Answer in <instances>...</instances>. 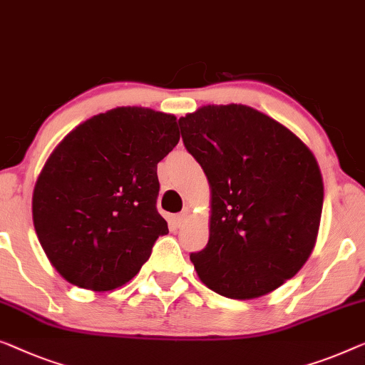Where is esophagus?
<instances>
[{"instance_id":"esophagus-1","label":"esophagus","mask_w":365,"mask_h":365,"mask_svg":"<svg viewBox=\"0 0 365 365\" xmlns=\"http://www.w3.org/2000/svg\"><path fill=\"white\" fill-rule=\"evenodd\" d=\"M187 217H189V214H187V212H181V214L174 215V224H176L178 227H181V225L186 224V222H187Z\"/></svg>"}]
</instances>
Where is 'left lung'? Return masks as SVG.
<instances>
[{
    "instance_id": "8db88e82",
    "label": "left lung",
    "mask_w": 365,
    "mask_h": 365,
    "mask_svg": "<svg viewBox=\"0 0 365 365\" xmlns=\"http://www.w3.org/2000/svg\"><path fill=\"white\" fill-rule=\"evenodd\" d=\"M179 128L212 189L209 242L191 253L200 282L234 299L282 287L318 235L324 189L313 153L247 105H207Z\"/></svg>"
}]
</instances>
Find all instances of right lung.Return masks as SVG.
Here are the masks:
<instances>
[{
  "label": "right lung",
  "instance_id": "obj_1",
  "mask_svg": "<svg viewBox=\"0 0 365 365\" xmlns=\"http://www.w3.org/2000/svg\"><path fill=\"white\" fill-rule=\"evenodd\" d=\"M178 141L174 115L120 107L83 121L56 148L36 182L33 220L68 283L108 292L140 272L168 234L156 170Z\"/></svg>",
  "mask_w": 365,
  "mask_h": 365
}]
</instances>
